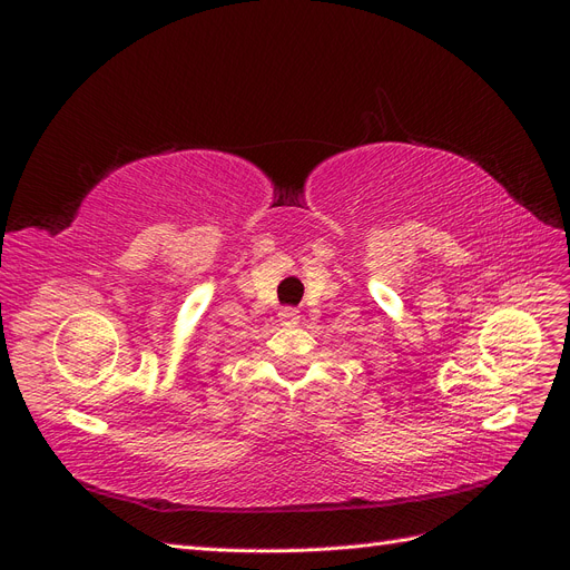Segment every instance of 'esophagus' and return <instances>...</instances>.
<instances>
[{
    "label": "esophagus",
    "mask_w": 570,
    "mask_h": 570,
    "mask_svg": "<svg viewBox=\"0 0 570 570\" xmlns=\"http://www.w3.org/2000/svg\"><path fill=\"white\" fill-rule=\"evenodd\" d=\"M278 316H281L283 323H297V321H299V312H297V308H292V306L283 308V312H281Z\"/></svg>",
    "instance_id": "1"
}]
</instances>
